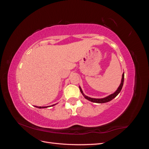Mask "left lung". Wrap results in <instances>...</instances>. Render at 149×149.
I'll list each match as a JSON object with an SVG mask.
<instances>
[{
	"label": "left lung",
	"instance_id": "1",
	"mask_svg": "<svg viewBox=\"0 0 149 149\" xmlns=\"http://www.w3.org/2000/svg\"><path fill=\"white\" fill-rule=\"evenodd\" d=\"M124 73H123V76H122V79H121L120 84L119 85V86L118 87V88L117 89L116 91L114 93H112V94H110V95L104 97V98H92V97H88L87 96H86L85 94L83 93V90H82L80 86H79V89H80L81 93H82L83 96L85 97V99H86V100H88V101H91V102H96V103H105V102H109L110 101L113 100L114 98H115L118 95L119 93L120 92L122 88H123V84H124Z\"/></svg>",
	"mask_w": 149,
	"mask_h": 149
}]
</instances>
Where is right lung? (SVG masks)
Returning <instances> with one entry per match:
<instances>
[{"mask_svg": "<svg viewBox=\"0 0 149 149\" xmlns=\"http://www.w3.org/2000/svg\"><path fill=\"white\" fill-rule=\"evenodd\" d=\"M55 105H56V104H53V105H52V106H55ZM36 107H38V108H40V109H41V108H47L48 106H44V107H38V106H36Z\"/></svg>", "mask_w": 149, "mask_h": 149, "instance_id": "1", "label": "right lung"}]
</instances>
